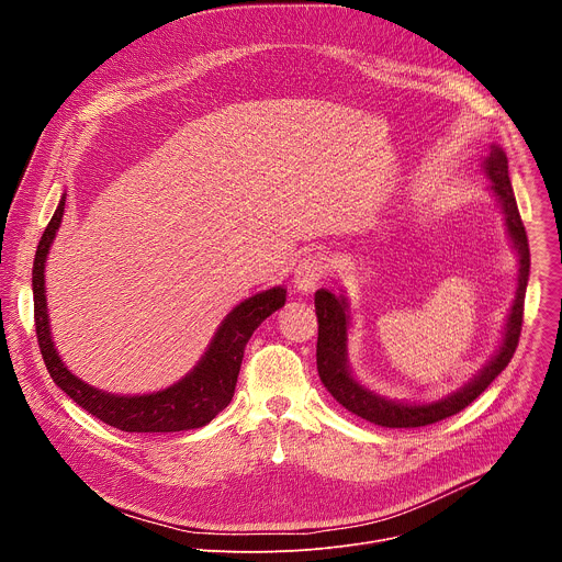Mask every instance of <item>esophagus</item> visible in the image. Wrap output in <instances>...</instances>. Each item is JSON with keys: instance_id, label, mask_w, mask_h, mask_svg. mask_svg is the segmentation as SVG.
Instances as JSON below:
<instances>
[{"instance_id": "34e87169", "label": "esophagus", "mask_w": 562, "mask_h": 562, "mask_svg": "<svg viewBox=\"0 0 562 562\" xmlns=\"http://www.w3.org/2000/svg\"><path fill=\"white\" fill-rule=\"evenodd\" d=\"M325 269H327L325 262L319 260L317 256H306V258H302V260L297 262L295 271H293V284H295V289L302 291V293L313 291L319 282H323Z\"/></svg>"}]
</instances>
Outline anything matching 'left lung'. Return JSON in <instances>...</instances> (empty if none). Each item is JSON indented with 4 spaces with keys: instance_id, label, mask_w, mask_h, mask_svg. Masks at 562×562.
<instances>
[{
    "instance_id": "8db88e82",
    "label": "left lung",
    "mask_w": 562,
    "mask_h": 562,
    "mask_svg": "<svg viewBox=\"0 0 562 562\" xmlns=\"http://www.w3.org/2000/svg\"><path fill=\"white\" fill-rule=\"evenodd\" d=\"M507 155L503 148L494 146L490 157L485 159V171L492 180V189L498 195L509 235L514 239V247L520 256V276H518V291L516 300L507 319L505 340L498 351V356L480 371L467 386L456 391L453 395L440 400V403L431 405H400L384 400L367 389H362L347 369V302L345 297H336L331 291L319 289L315 293V315H317V373L323 384L329 389V393L338 400V403L349 409L351 414L380 425L389 429H414L434 425L438 420H445L464 407H469L473 400L483 393L498 373L509 364V360L516 353L520 329H522V313H525V291L529 280V245H527V231L520 220V211L514 198V189L509 182L507 171Z\"/></svg>"
}]
</instances>
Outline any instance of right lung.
<instances>
[{"label": "right lung", "mask_w": 562, "mask_h": 562, "mask_svg": "<svg viewBox=\"0 0 562 562\" xmlns=\"http://www.w3.org/2000/svg\"><path fill=\"white\" fill-rule=\"evenodd\" d=\"M64 198L59 200L48 226L42 233L37 245L35 262H33V300H35V334L37 345L44 358V364L55 380V384L68 393L75 403L87 409L91 416L102 423L137 434H169V431H187L198 429L211 423L233 397L239 364L245 358V347L254 331L265 319L278 311L286 291L282 286L258 293L243 304H237L217 329L209 351L200 360V364L182 378L178 384L148 393V395H111L98 391L75 378L59 360L50 331H48V313H46V295H44V260L50 249L53 237L59 228L64 215Z\"/></svg>", "instance_id": "obj_1"}]
</instances>
